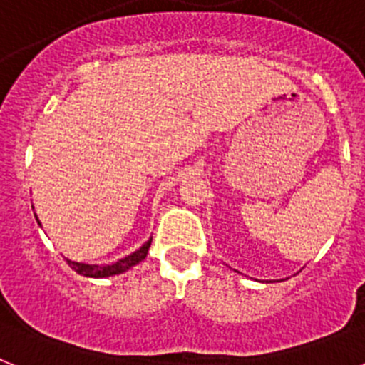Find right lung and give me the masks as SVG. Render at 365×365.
I'll list each match as a JSON object with an SVG mask.
<instances>
[{"label": "right lung", "instance_id": "right-lung-1", "mask_svg": "<svg viewBox=\"0 0 365 365\" xmlns=\"http://www.w3.org/2000/svg\"><path fill=\"white\" fill-rule=\"evenodd\" d=\"M34 208V206H32ZM38 225L41 227L40 219L36 217ZM150 245H151V237L140 248H137L135 252H131L130 256L122 257V259L115 261V263H108V265H89V263H80V261H73V259H67L71 269L74 272L82 274L86 278H109V276H117V274L125 272V270H130L131 267L138 265L144 257L148 256V250H150Z\"/></svg>", "mask_w": 365, "mask_h": 365}]
</instances>
